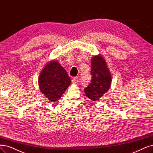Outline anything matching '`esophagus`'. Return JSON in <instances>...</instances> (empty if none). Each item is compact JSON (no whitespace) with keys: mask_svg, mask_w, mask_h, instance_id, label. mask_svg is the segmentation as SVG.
<instances>
[{"mask_svg":"<svg viewBox=\"0 0 153 153\" xmlns=\"http://www.w3.org/2000/svg\"><path fill=\"white\" fill-rule=\"evenodd\" d=\"M78 80H79V78H78V77L76 76V77H75L73 78L72 82H73V83H77L78 82Z\"/></svg>","mask_w":153,"mask_h":153,"instance_id":"esophagus-1","label":"esophagus"}]
</instances>
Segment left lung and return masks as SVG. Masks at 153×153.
<instances>
[{
	"label": "left lung",
	"mask_w": 153,
	"mask_h": 153,
	"mask_svg": "<svg viewBox=\"0 0 153 153\" xmlns=\"http://www.w3.org/2000/svg\"><path fill=\"white\" fill-rule=\"evenodd\" d=\"M91 82L85 88L86 96L92 101H97L109 90L111 76L103 57L96 56L91 60Z\"/></svg>",
	"instance_id": "1"
}]
</instances>
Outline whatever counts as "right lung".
I'll return each instance as SVG.
<instances>
[{
  "instance_id": "obj_1",
  "label": "right lung",
  "mask_w": 153,
  "mask_h": 153,
  "mask_svg": "<svg viewBox=\"0 0 153 153\" xmlns=\"http://www.w3.org/2000/svg\"><path fill=\"white\" fill-rule=\"evenodd\" d=\"M70 83V78L66 70L55 61L49 62L44 67L39 78L41 92L54 102L61 98Z\"/></svg>"
}]
</instances>
